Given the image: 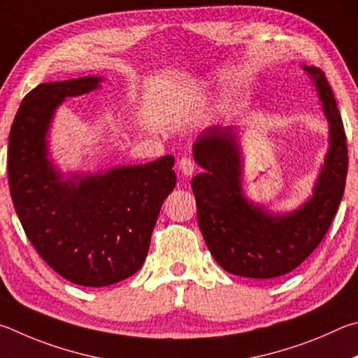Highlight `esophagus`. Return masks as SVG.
<instances>
[{"label":"esophagus","instance_id":"esophagus-1","mask_svg":"<svg viewBox=\"0 0 358 358\" xmlns=\"http://www.w3.org/2000/svg\"><path fill=\"white\" fill-rule=\"evenodd\" d=\"M195 162H193L190 157H182V159L179 160V169L184 176H192L195 173Z\"/></svg>","mask_w":358,"mask_h":358}]
</instances>
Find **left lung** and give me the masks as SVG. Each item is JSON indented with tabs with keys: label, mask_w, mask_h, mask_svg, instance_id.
Returning a JSON list of instances; mask_svg holds the SVG:
<instances>
[{
	"label": "left lung",
	"mask_w": 358,
	"mask_h": 358,
	"mask_svg": "<svg viewBox=\"0 0 358 358\" xmlns=\"http://www.w3.org/2000/svg\"><path fill=\"white\" fill-rule=\"evenodd\" d=\"M329 121V150L311 198L289 214H273L242 192V157L233 125H212L196 138L193 157L204 173L192 179L198 224L222 268L247 278H275L299 267L327 233L341 203L348 146L336 100L324 72L306 67Z\"/></svg>",
	"instance_id": "left-lung-1"
}]
</instances>
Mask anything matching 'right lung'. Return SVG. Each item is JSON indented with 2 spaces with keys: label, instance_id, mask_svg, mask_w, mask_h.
I'll use <instances>...</instances> for the list:
<instances>
[{
  "label": "right lung",
  "instance_id": "add662e5",
  "mask_svg": "<svg viewBox=\"0 0 358 358\" xmlns=\"http://www.w3.org/2000/svg\"><path fill=\"white\" fill-rule=\"evenodd\" d=\"M102 77L42 83L22 100L9 134L12 203L36 252L80 286L115 285L140 271L157 217L176 187L174 157L99 174H62L48 159V129L66 97Z\"/></svg>",
  "mask_w": 358,
  "mask_h": 358
}]
</instances>
